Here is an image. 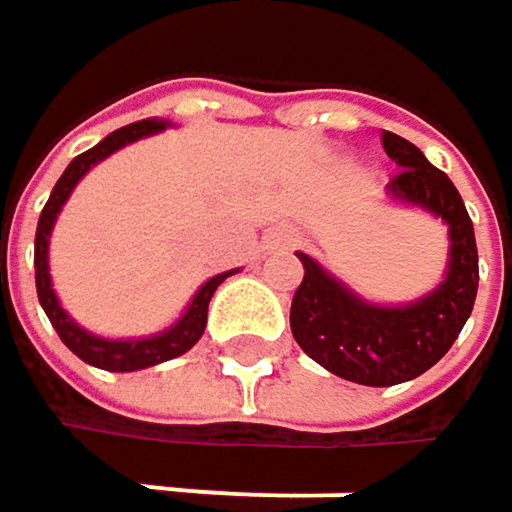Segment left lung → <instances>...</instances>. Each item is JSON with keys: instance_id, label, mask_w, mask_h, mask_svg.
<instances>
[{"instance_id": "1", "label": "left lung", "mask_w": 512, "mask_h": 512, "mask_svg": "<svg viewBox=\"0 0 512 512\" xmlns=\"http://www.w3.org/2000/svg\"><path fill=\"white\" fill-rule=\"evenodd\" d=\"M382 148L400 165L388 195L424 207L448 225L445 281L418 302L388 308L364 302L314 257L296 252L305 278L290 305V332L305 356L341 379L373 388L409 382L430 370L460 338L477 296L474 225L457 186L403 136L385 130Z\"/></svg>"}]
</instances>
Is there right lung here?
Returning a JSON list of instances; mask_svg holds the SVG:
<instances>
[{
    "instance_id": "right-lung-1",
    "label": "right lung",
    "mask_w": 512,
    "mask_h": 512,
    "mask_svg": "<svg viewBox=\"0 0 512 512\" xmlns=\"http://www.w3.org/2000/svg\"><path fill=\"white\" fill-rule=\"evenodd\" d=\"M168 121H159V118H148V121H136V124H127L115 133H109L100 145H94L91 151L79 154L67 168L64 174L58 177V183L52 186L50 201L47 207L41 210V219H38V231H35V284H38V299H41V308L47 311L52 329L58 332V338L64 341V347L79 356L85 364H94L100 370H112V373H127V370H145V367H154L159 361H168V358L183 356L186 350H192L198 344V338L204 335V326H207V305L216 293V287L234 275L237 269L231 272H222V275H213L210 281L201 284V290L192 296L189 308L183 311V317L168 326L165 332L151 335V338H136V341H109V338H97L91 332H85L79 323H73L67 317V311L58 305V296L52 290L50 278V234L64 201L70 198L73 186L91 171V165H97L100 159H106L109 154H115L118 148L142 139V136H154L159 130H165Z\"/></svg>"
}]
</instances>
